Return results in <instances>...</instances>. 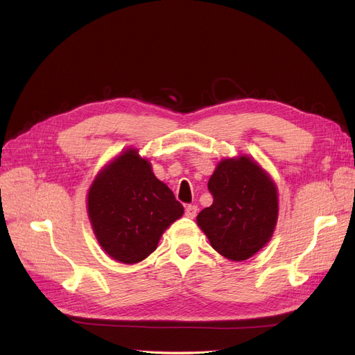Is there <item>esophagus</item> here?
Returning a JSON list of instances; mask_svg holds the SVG:
<instances>
[{"mask_svg": "<svg viewBox=\"0 0 355 355\" xmlns=\"http://www.w3.org/2000/svg\"><path fill=\"white\" fill-rule=\"evenodd\" d=\"M197 211H198L197 206H187L185 207V214L189 219H194L197 216Z\"/></svg>", "mask_w": 355, "mask_h": 355, "instance_id": "esophagus-1", "label": "esophagus"}]
</instances>
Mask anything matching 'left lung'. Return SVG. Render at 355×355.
Segmentation results:
<instances>
[{
  "label": "left lung",
  "mask_w": 355,
  "mask_h": 355,
  "mask_svg": "<svg viewBox=\"0 0 355 355\" xmlns=\"http://www.w3.org/2000/svg\"><path fill=\"white\" fill-rule=\"evenodd\" d=\"M210 207L197 225L214 250L234 262L247 261L271 240L278 219V189L250 155L223 158L209 179Z\"/></svg>",
  "instance_id": "left-lung-1"
}]
</instances>
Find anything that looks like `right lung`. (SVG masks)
I'll return each instance as SVG.
<instances>
[{
    "instance_id": "1",
    "label": "right lung",
    "mask_w": 355,
    "mask_h": 355,
    "mask_svg": "<svg viewBox=\"0 0 355 355\" xmlns=\"http://www.w3.org/2000/svg\"><path fill=\"white\" fill-rule=\"evenodd\" d=\"M87 213L103 252L133 265L157 249L161 235L182 218L184 206L155 178L149 159L128 148L96 175L87 192Z\"/></svg>"
}]
</instances>
